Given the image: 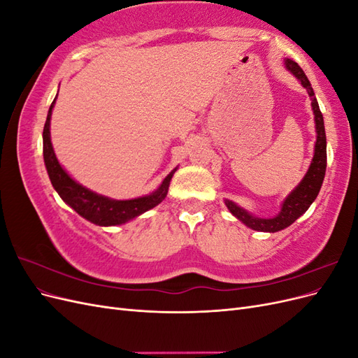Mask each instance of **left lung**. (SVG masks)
Returning <instances> with one entry per match:
<instances>
[{
    "mask_svg": "<svg viewBox=\"0 0 358 358\" xmlns=\"http://www.w3.org/2000/svg\"><path fill=\"white\" fill-rule=\"evenodd\" d=\"M285 67L300 80L303 88H306L312 100V110H313V115H315V129H317L315 152H313V158L305 178H303L299 185L288 194V197L282 203V208H280V212L276 216H273V218H258V216L249 213L248 210L241 208V206H237L236 203L225 200L227 208H229V210L236 216V218L242 221L246 227H249V229L257 230V231L276 233L289 227L309 209V206L313 203V200L317 199L322 185L324 176H326L327 140H326V129H324L322 113L320 110L315 94H313L310 82L308 80L305 71L300 69V66L296 61L287 58Z\"/></svg>",
    "mask_w": 358,
    "mask_h": 358,
    "instance_id": "1",
    "label": "left lung"
}]
</instances>
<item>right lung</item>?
I'll use <instances>...</instances> for the list:
<instances>
[{
    "mask_svg": "<svg viewBox=\"0 0 358 358\" xmlns=\"http://www.w3.org/2000/svg\"><path fill=\"white\" fill-rule=\"evenodd\" d=\"M55 100L52 101L49 107L46 124L45 128H43V157H45L46 170L53 188L57 189L59 197L66 201L71 209H74L82 218L88 220L92 224L110 227L125 224L129 220L137 218L138 215L155 208L157 204H159L166 199L170 180L173 175H175L178 167L169 173L157 191L149 194V196L133 200H113L109 197L100 196V194L82 187L80 183L71 179L69 173L64 170L58 162L50 142V116L53 106H55Z\"/></svg>",
    "mask_w": 358,
    "mask_h": 358,
    "instance_id": "obj_1",
    "label": "right lung"
}]
</instances>
